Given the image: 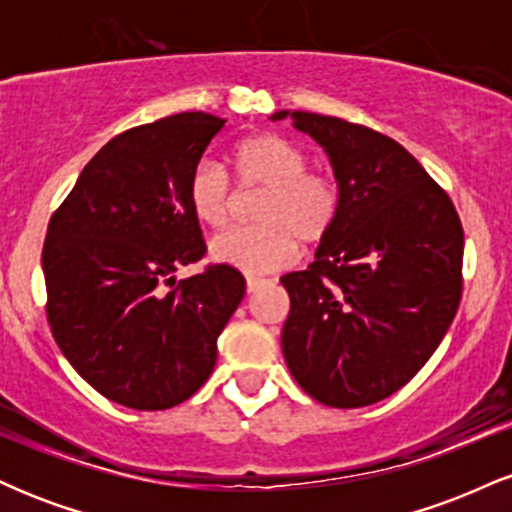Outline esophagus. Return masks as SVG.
I'll return each mask as SVG.
<instances>
[{
  "mask_svg": "<svg viewBox=\"0 0 512 512\" xmlns=\"http://www.w3.org/2000/svg\"><path fill=\"white\" fill-rule=\"evenodd\" d=\"M245 284H248V293H255V291H260L264 284H267V279H262V276H248V279H245Z\"/></svg>",
  "mask_w": 512,
  "mask_h": 512,
  "instance_id": "obj_1",
  "label": "esophagus"
}]
</instances>
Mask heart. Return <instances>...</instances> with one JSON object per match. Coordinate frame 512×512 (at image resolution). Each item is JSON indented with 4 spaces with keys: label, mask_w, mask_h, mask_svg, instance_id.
Instances as JSON below:
<instances>
[{
    "label": "heart",
    "mask_w": 512,
    "mask_h": 512,
    "mask_svg": "<svg viewBox=\"0 0 512 512\" xmlns=\"http://www.w3.org/2000/svg\"><path fill=\"white\" fill-rule=\"evenodd\" d=\"M233 173L240 187L262 190L255 226L231 228L211 240V257L250 274L274 272L298 255V245L322 243L337 226L342 195L332 175L308 170V156L276 134H255L233 146ZM192 214L211 228L233 216V190L223 170L202 161L187 182Z\"/></svg>",
    "instance_id": "heart-1"
}]
</instances>
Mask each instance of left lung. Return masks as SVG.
<instances>
[{"instance_id":"8db88e82","label":"left lung","mask_w":512,"mask_h":512,"mask_svg":"<svg viewBox=\"0 0 512 512\" xmlns=\"http://www.w3.org/2000/svg\"><path fill=\"white\" fill-rule=\"evenodd\" d=\"M330 156L342 211L315 262L281 276L286 366L320 404L390 397L443 342L462 298L455 204L395 139L339 117L279 110Z\"/></svg>"}]
</instances>
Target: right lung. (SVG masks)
I'll return each instance as SVG.
<instances>
[{
    "mask_svg": "<svg viewBox=\"0 0 512 512\" xmlns=\"http://www.w3.org/2000/svg\"><path fill=\"white\" fill-rule=\"evenodd\" d=\"M221 117L180 113L117 134L48 223L43 274L52 337L76 373L110 402L170 409L207 383L216 339L245 279L209 264L187 182Z\"/></svg>",
    "mask_w": 512,
    "mask_h": 512,
    "instance_id": "obj_1",
    "label": "right lung"
}]
</instances>
